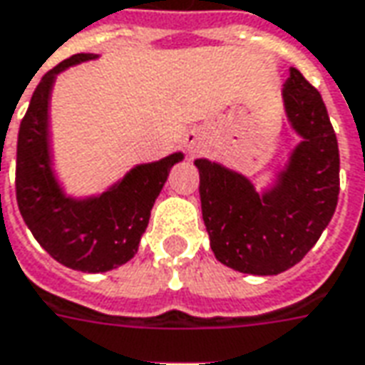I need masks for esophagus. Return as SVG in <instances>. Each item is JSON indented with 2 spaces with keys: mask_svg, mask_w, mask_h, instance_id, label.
Returning <instances> with one entry per match:
<instances>
[{
  "mask_svg": "<svg viewBox=\"0 0 365 365\" xmlns=\"http://www.w3.org/2000/svg\"><path fill=\"white\" fill-rule=\"evenodd\" d=\"M183 146L187 150V154L195 156V154H200L201 150H203V136L197 130H191V132H187L183 136Z\"/></svg>",
  "mask_w": 365,
  "mask_h": 365,
  "instance_id": "1",
  "label": "esophagus"
}]
</instances>
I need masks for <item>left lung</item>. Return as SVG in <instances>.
Masks as SVG:
<instances>
[{"label":"left lung","instance_id":"obj_1","mask_svg":"<svg viewBox=\"0 0 365 365\" xmlns=\"http://www.w3.org/2000/svg\"><path fill=\"white\" fill-rule=\"evenodd\" d=\"M284 116L300 142L257 190L247 175L197 158L201 215L219 262L245 274L289 271L320 239L338 203L340 154L324 101L290 67L282 86Z\"/></svg>","mask_w":365,"mask_h":365}]
</instances>
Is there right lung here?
Segmentation results:
<instances>
[{"label":"right lung","instance_id":"obj_1","mask_svg":"<svg viewBox=\"0 0 365 365\" xmlns=\"http://www.w3.org/2000/svg\"><path fill=\"white\" fill-rule=\"evenodd\" d=\"M98 57L78 53L41 78L19 126L15 172L17 205L33 237L55 261L91 274L112 271L138 253L154 201L183 160V152H174L130 168L101 193H67L55 172L51 94L61 73Z\"/></svg>","mask_w":365,"mask_h":365}]
</instances>
